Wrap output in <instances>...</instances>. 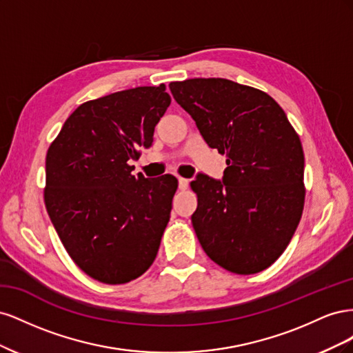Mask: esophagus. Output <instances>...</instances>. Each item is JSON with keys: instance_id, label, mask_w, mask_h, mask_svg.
<instances>
[{"instance_id": "34e87169", "label": "esophagus", "mask_w": 353, "mask_h": 353, "mask_svg": "<svg viewBox=\"0 0 353 353\" xmlns=\"http://www.w3.org/2000/svg\"><path fill=\"white\" fill-rule=\"evenodd\" d=\"M188 183L190 181L185 179V178H178V185H179V190H187L188 188Z\"/></svg>"}]
</instances>
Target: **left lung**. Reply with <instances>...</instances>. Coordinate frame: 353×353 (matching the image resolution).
<instances>
[{"mask_svg": "<svg viewBox=\"0 0 353 353\" xmlns=\"http://www.w3.org/2000/svg\"><path fill=\"white\" fill-rule=\"evenodd\" d=\"M209 147L227 156L222 181L191 183V222L209 258L234 274L261 272L280 258L302 218L301 138L268 94L222 78L170 82Z\"/></svg>", "mask_w": 353, "mask_h": 353, "instance_id": "8db88e82", "label": "left lung"}]
</instances>
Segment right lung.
Here are the masks:
<instances>
[{
	"instance_id": "1",
	"label": "right lung",
	"mask_w": 353,
	"mask_h": 353,
	"mask_svg": "<svg viewBox=\"0 0 353 353\" xmlns=\"http://www.w3.org/2000/svg\"><path fill=\"white\" fill-rule=\"evenodd\" d=\"M165 83L81 104L51 143L44 201L66 252L91 279L125 284L153 263L178 179L132 175L169 108Z\"/></svg>"
}]
</instances>
